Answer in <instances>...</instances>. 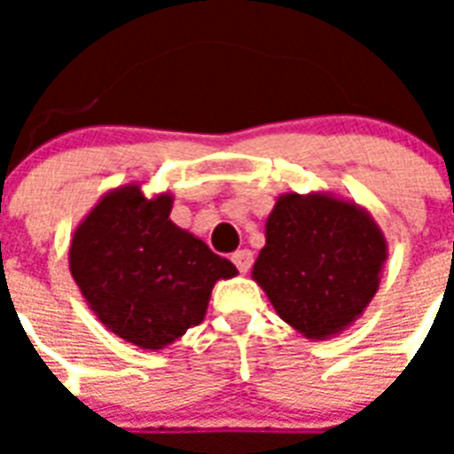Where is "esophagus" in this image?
<instances>
[{
    "label": "esophagus",
    "instance_id": "obj_1",
    "mask_svg": "<svg viewBox=\"0 0 454 454\" xmlns=\"http://www.w3.org/2000/svg\"><path fill=\"white\" fill-rule=\"evenodd\" d=\"M252 262H254V254H252L249 249H238L233 254V263L238 266L240 273H247V270L252 269Z\"/></svg>",
    "mask_w": 454,
    "mask_h": 454
}]
</instances>
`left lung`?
Returning <instances> with one entry per match:
<instances>
[{"label":"left lung","instance_id":"obj_1","mask_svg":"<svg viewBox=\"0 0 454 454\" xmlns=\"http://www.w3.org/2000/svg\"><path fill=\"white\" fill-rule=\"evenodd\" d=\"M387 238L365 207L334 192H283L252 280L285 323L320 341L348 330L380 290Z\"/></svg>","mask_w":454,"mask_h":454}]
</instances>
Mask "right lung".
Here are the masks:
<instances>
[{
	"instance_id": "obj_1",
	"label": "right lung",
	"mask_w": 454,
	"mask_h": 454,
	"mask_svg": "<svg viewBox=\"0 0 454 454\" xmlns=\"http://www.w3.org/2000/svg\"><path fill=\"white\" fill-rule=\"evenodd\" d=\"M174 195L127 184L74 228L67 262L87 306L124 341L160 351L205 320L219 280L238 269L169 219Z\"/></svg>"
}]
</instances>
